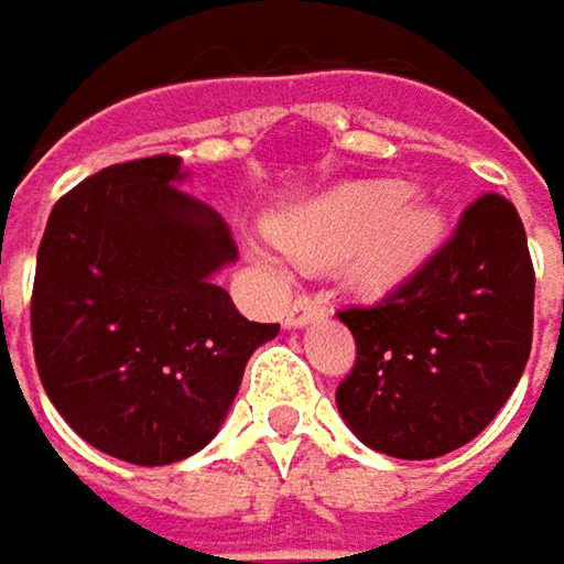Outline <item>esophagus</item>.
<instances>
[{
  "label": "esophagus",
  "instance_id": "34e87169",
  "mask_svg": "<svg viewBox=\"0 0 564 564\" xmlns=\"http://www.w3.org/2000/svg\"><path fill=\"white\" fill-rule=\"evenodd\" d=\"M326 316V307H323V301L319 297H307V294H301V297H294L292 304H289V311L282 316V323H285V329H304V326H311L316 319H323Z\"/></svg>",
  "mask_w": 564,
  "mask_h": 564
}]
</instances>
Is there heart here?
I'll list each match as a JSON object with an SVG mask.
<instances>
[{
  "mask_svg": "<svg viewBox=\"0 0 564 564\" xmlns=\"http://www.w3.org/2000/svg\"><path fill=\"white\" fill-rule=\"evenodd\" d=\"M272 241L301 267H329L348 289L382 297L411 282L443 248L445 209L414 194L399 178L345 182L270 223ZM248 257L267 272H282V257L250 245Z\"/></svg>",
  "mask_w": 564,
  "mask_h": 564,
  "instance_id": "1",
  "label": "heart"
}]
</instances>
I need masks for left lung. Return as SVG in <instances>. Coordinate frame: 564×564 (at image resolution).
<instances>
[{"instance_id":"1","label":"left lung","mask_w":564,"mask_h":564,"mask_svg":"<svg viewBox=\"0 0 564 564\" xmlns=\"http://www.w3.org/2000/svg\"><path fill=\"white\" fill-rule=\"evenodd\" d=\"M338 319L358 341L338 414L373 452L426 462L470 443L509 401L533 338V267L518 209L487 194L452 241L377 307Z\"/></svg>"}]
</instances>
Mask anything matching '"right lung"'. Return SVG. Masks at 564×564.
Instances as JSON below:
<instances>
[{
    "mask_svg": "<svg viewBox=\"0 0 564 564\" xmlns=\"http://www.w3.org/2000/svg\"><path fill=\"white\" fill-rule=\"evenodd\" d=\"M178 156L109 165L50 213L36 253L33 358L55 411L128 465L200 452L226 421L250 323L213 279L238 260L226 219L187 194Z\"/></svg>",
    "mask_w": 564,
    "mask_h": 564,
    "instance_id": "add662e5",
    "label": "right lung"
}]
</instances>
